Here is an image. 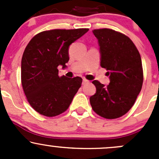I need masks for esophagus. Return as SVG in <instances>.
<instances>
[{
  "label": "esophagus",
  "instance_id": "obj_1",
  "mask_svg": "<svg viewBox=\"0 0 159 159\" xmlns=\"http://www.w3.org/2000/svg\"><path fill=\"white\" fill-rule=\"evenodd\" d=\"M88 83H89V80H87V79H86V78H83L82 84H88Z\"/></svg>",
  "mask_w": 159,
  "mask_h": 159
}]
</instances>
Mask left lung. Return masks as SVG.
<instances>
[{
	"label": "left lung",
	"instance_id": "1",
	"mask_svg": "<svg viewBox=\"0 0 159 159\" xmlns=\"http://www.w3.org/2000/svg\"><path fill=\"white\" fill-rule=\"evenodd\" d=\"M98 40L101 66L108 70L110 83L92 81L96 93L90 98L93 111L102 118L115 119L134 105L143 84L140 54L125 34L108 28L93 30Z\"/></svg>",
	"mask_w": 159,
	"mask_h": 159
}]
</instances>
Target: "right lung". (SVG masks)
<instances>
[{
    "label": "right lung",
    "instance_id": "1",
    "mask_svg": "<svg viewBox=\"0 0 159 159\" xmlns=\"http://www.w3.org/2000/svg\"><path fill=\"white\" fill-rule=\"evenodd\" d=\"M89 28L54 29L32 38L21 60V84L30 105L37 112L54 117L68 108L82 78L58 76L57 67L69 61L68 48Z\"/></svg>",
    "mask_w": 159,
    "mask_h": 159
}]
</instances>
